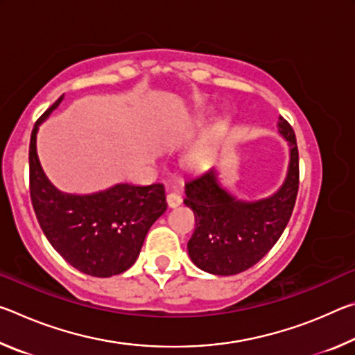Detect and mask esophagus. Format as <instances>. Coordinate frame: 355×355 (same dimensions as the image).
<instances>
[{
	"label": "esophagus",
	"mask_w": 355,
	"mask_h": 355,
	"mask_svg": "<svg viewBox=\"0 0 355 355\" xmlns=\"http://www.w3.org/2000/svg\"><path fill=\"white\" fill-rule=\"evenodd\" d=\"M166 200H167V205H169V208H177L182 205V202H183L182 196L177 194V192H171V194H167Z\"/></svg>",
	"instance_id": "esophagus-1"
}]
</instances>
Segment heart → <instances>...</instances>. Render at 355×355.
Here are the masks:
<instances>
[{"mask_svg": "<svg viewBox=\"0 0 355 355\" xmlns=\"http://www.w3.org/2000/svg\"><path fill=\"white\" fill-rule=\"evenodd\" d=\"M219 135V128L214 131L213 137H216ZM211 156H213V144L211 141H203L196 144L194 147L189 148V152L186 153V164L192 169H203L209 161H211Z\"/></svg>", "mask_w": 355, "mask_h": 355, "instance_id": "obj_1", "label": "heart"}]
</instances>
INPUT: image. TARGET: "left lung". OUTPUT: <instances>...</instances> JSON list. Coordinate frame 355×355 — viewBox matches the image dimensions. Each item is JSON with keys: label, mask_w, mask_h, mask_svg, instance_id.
I'll list each match as a JSON object with an SVG mask.
<instances>
[{"label": "left lung", "mask_w": 355, "mask_h": 355, "mask_svg": "<svg viewBox=\"0 0 355 355\" xmlns=\"http://www.w3.org/2000/svg\"><path fill=\"white\" fill-rule=\"evenodd\" d=\"M279 135L290 147L284 183L271 196L239 199L222 184L218 167L184 182V205L194 211L188 241L192 263L214 275H235L254 266L274 248L291 218L299 188V153L294 131L284 117Z\"/></svg>", "instance_id": "obj_1"}]
</instances>
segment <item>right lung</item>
<instances>
[{
	"label": "right lung",
	"mask_w": 355,
	"mask_h": 355,
	"mask_svg": "<svg viewBox=\"0 0 355 355\" xmlns=\"http://www.w3.org/2000/svg\"><path fill=\"white\" fill-rule=\"evenodd\" d=\"M61 95L34 125L29 142V192L45 236L65 261L94 277L122 274L135 264L150 227L167 209L164 186L117 183L92 194L58 189L37 155L39 127L62 103Z\"/></svg>",
	"instance_id": "obj_1"
}]
</instances>
